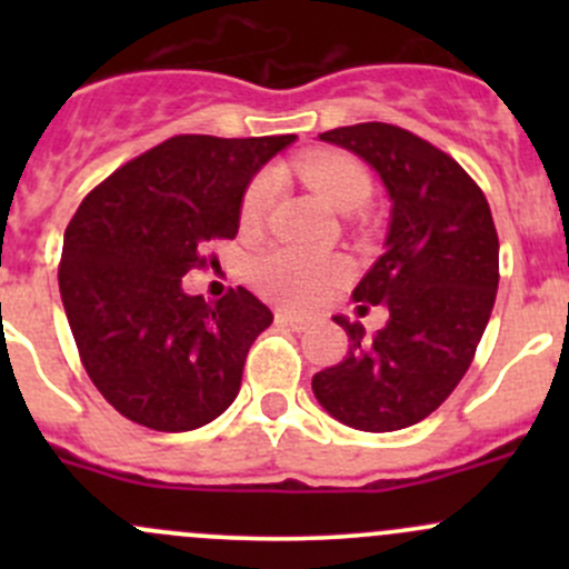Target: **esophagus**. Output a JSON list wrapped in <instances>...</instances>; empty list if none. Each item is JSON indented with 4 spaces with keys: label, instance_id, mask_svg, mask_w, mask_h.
I'll return each mask as SVG.
<instances>
[{
    "label": "esophagus",
    "instance_id": "esophagus-1",
    "mask_svg": "<svg viewBox=\"0 0 569 569\" xmlns=\"http://www.w3.org/2000/svg\"><path fill=\"white\" fill-rule=\"evenodd\" d=\"M278 321H280V325L289 327V330H295V332H306L308 327L313 325V321L308 317H297V313H289V311H280Z\"/></svg>",
    "mask_w": 569,
    "mask_h": 569
}]
</instances>
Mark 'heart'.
<instances>
[{
    "label": "heart",
    "instance_id": "heart-1",
    "mask_svg": "<svg viewBox=\"0 0 569 569\" xmlns=\"http://www.w3.org/2000/svg\"><path fill=\"white\" fill-rule=\"evenodd\" d=\"M297 173L306 178L338 211L360 209L371 198V176L355 157L341 151H319L297 159ZM280 178L272 168L250 178L239 203V220L256 228L278 194ZM252 283L272 300L289 308H311L325 300L343 278L347 261L341 256H313L295 248H274L258 256L250 267Z\"/></svg>",
    "mask_w": 569,
    "mask_h": 569
}]
</instances>
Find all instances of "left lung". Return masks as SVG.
<instances>
[{
  "label": "left lung",
  "instance_id": "obj_1",
  "mask_svg": "<svg viewBox=\"0 0 569 569\" xmlns=\"http://www.w3.org/2000/svg\"><path fill=\"white\" fill-rule=\"evenodd\" d=\"M319 140L358 153L391 198L386 252L352 291L388 321L349 336L341 363L313 375L319 405L363 432H396L438 410L473 360L498 291V233L485 192L449 153L391 123H355Z\"/></svg>",
  "mask_w": 569,
  "mask_h": 569
}]
</instances>
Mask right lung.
Returning <instances> with one entry per match:
<instances>
[{"mask_svg":"<svg viewBox=\"0 0 569 569\" xmlns=\"http://www.w3.org/2000/svg\"><path fill=\"white\" fill-rule=\"evenodd\" d=\"M295 134H178L114 170L66 228L57 278L84 371L129 421L189 432L231 407L272 311L248 289L206 302L181 278L233 239L250 178ZM214 267L217 258H209Z\"/></svg>","mask_w":569,"mask_h":569,"instance_id":"obj_1","label":"right lung"}]
</instances>
